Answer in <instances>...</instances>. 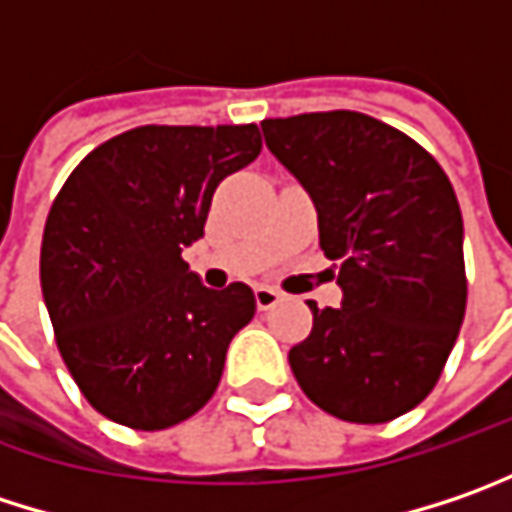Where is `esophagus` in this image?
Here are the masks:
<instances>
[{
    "instance_id": "obj_1",
    "label": "esophagus",
    "mask_w": 512,
    "mask_h": 512,
    "mask_svg": "<svg viewBox=\"0 0 512 512\" xmlns=\"http://www.w3.org/2000/svg\"><path fill=\"white\" fill-rule=\"evenodd\" d=\"M284 295L275 289V286H257L255 289V301H257V310H272L278 301H281Z\"/></svg>"
}]
</instances>
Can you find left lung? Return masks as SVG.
<instances>
[{"mask_svg": "<svg viewBox=\"0 0 512 512\" xmlns=\"http://www.w3.org/2000/svg\"><path fill=\"white\" fill-rule=\"evenodd\" d=\"M266 147L307 188L318 243L339 263L342 307L313 310L289 350L301 391L347 423L420 406L466 313L464 220L449 176L414 138L333 109L260 121Z\"/></svg>", "mask_w": 512, "mask_h": 512, "instance_id": "8db88e82", "label": "left lung"}]
</instances>
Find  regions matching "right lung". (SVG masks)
Wrapping results in <instances>:
<instances>
[{"label": "right lung", "mask_w": 512, "mask_h": 512, "mask_svg": "<svg viewBox=\"0 0 512 512\" xmlns=\"http://www.w3.org/2000/svg\"><path fill=\"white\" fill-rule=\"evenodd\" d=\"M257 153V124H147L95 147L54 196L43 298L69 374L109 420L159 432L214 397L255 292L202 286L182 249L202 237L217 185Z\"/></svg>", "instance_id": "right-lung-1"}]
</instances>
